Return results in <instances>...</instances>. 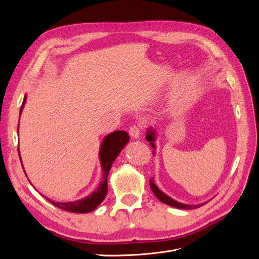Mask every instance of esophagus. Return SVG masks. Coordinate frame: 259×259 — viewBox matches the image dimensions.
Segmentation results:
<instances>
[{
    "mask_svg": "<svg viewBox=\"0 0 259 259\" xmlns=\"http://www.w3.org/2000/svg\"><path fill=\"white\" fill-rule=\"evenodd\" d=\"M140 132H142V126L140 125H133L130 127V136L134 139H138L140 137Z\"/></svg>",
    "mask_w": 259,
    "mask_h": 259,
    "instance_id": "34e87169",
    "label": "esophagus"
}]
</instances>
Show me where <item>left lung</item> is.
I'll return each mask as SVG.
<instances>
[{"instance_id": "8db88e82", "label": "left lung", "mask_w": 259, "mask_h": 259, "mask_svg": "<svg viewBox=\"0 0 259 259\" xmlns=\"http://www.w3.org/2000/svg\"><path fill=\"white\" fill-rule=\"evenodd\" d=\"M146 139L148 140V142H150V145L152 148L155 149V145H154V142H155V133L154 131L150 127L148 130L147 132V135H146ZM149 184H150V188L152 192L154 193V195L156 198H158L161 202H163L164 204H167L169 206H173V207H176V208H182V209H193V208H198L200 206H202L203 204H205V203H202V204H198V205H189V204H184V203H180V202H177L175 200H173L171 198H169L168 195H166L165 193H163L158 187H156V185L154 184L153 179H150L149 180Z\"/></svg>"}]
</instances>
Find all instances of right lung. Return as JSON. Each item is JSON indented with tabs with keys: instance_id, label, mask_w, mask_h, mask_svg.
<instances>
[{
	"instance_id": "add662e5",
	"label": "right lung",
	"mask_w": 259,
	"mask_h": 259,
	"mask_svg": "<svg viewBox=\"0 0 259 259\" xmlns=\"http://www.w3.org/2000/svg\"><path fill=\"white\" fill-rule=\"evenodd\" d=\"M27 97L25 96L22 101V106L20 108V113L23 106L26 104ZM130 142V136L125 131H115L113 133L107 135L103 143H101L100 151H99V160L101 163V167H103V182L100 183L99 187L97 189L91 193L88 197L77 200L74 202H55L53 200H50L45 197V199L49 202H51L53 205L57 206L58 208L66 210V211H71V213H89L92 211L100 204L101 202L104 201L106 198V194L108 191V174L110 171V168L112 166V163L116 159V156L122 151L124 146ZM19 153V150H18ZM20 158V155H19ZM22 165V164H21ZM25 170V169H23ZM29 180V179H28Z\"/></svg>"
}]
</instances>
